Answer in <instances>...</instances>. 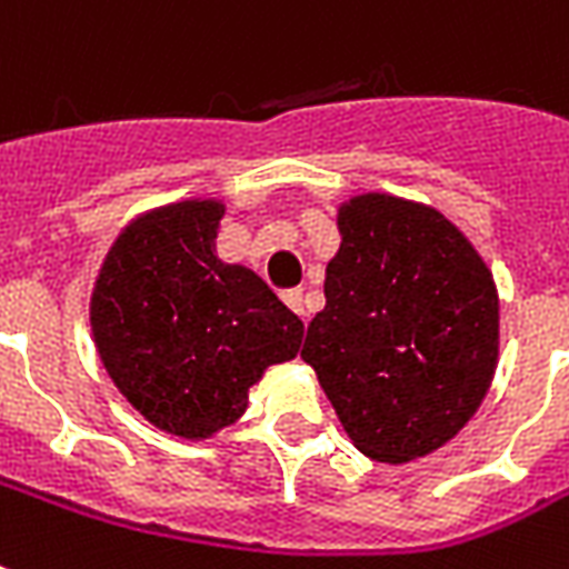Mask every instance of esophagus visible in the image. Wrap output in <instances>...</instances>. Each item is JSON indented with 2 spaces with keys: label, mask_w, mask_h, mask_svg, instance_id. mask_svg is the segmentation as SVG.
Returning a JSON list of instances; mask_svg holds the SVG:
<instances>
[{
  "label": "esophagus",
  "mask_w": 569,
  "mask_h": 569,
  "mask_svg": "<svg viewBox=\"0 0 569 569\" xmlns=\"http://www.w3.org/2000/svg\"><path fill=\"white\" fill-rule=\"evenodd\" d=\"M283 301H286V307L292 310V313L303 316V292H301V289H289V292H283Z\"/></svg>",
  "instance_id": "34e87169"
}]
</instances>
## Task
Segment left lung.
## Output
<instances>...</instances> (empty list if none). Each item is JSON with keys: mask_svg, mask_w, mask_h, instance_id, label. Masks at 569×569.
<instances>
[{"mask_svg": "<svg viewBox=\"0 0 569 569\" xmlns=\"http://www.w3.org/2000/svg\"><path fill=\"white\" fill-rule=\"evenodd\" d=\"M340 247L301 358L342 429L376 462L445 448L498 367V289L487 259L439 208L367 190L337 206Z\"/></svg>", "mask_w": 569, "mask_h": 569, "instance_id": "8db88e82", "label": "left lung"}]
</instances>
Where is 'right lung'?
I'll use <instances>...</instances> for the list:
<instances>
[{"instance_id":"right-lung-1","label":"right lung","mask_w":569,"mask_h":569,"mask_svg":"<svg viewBox=\"0 0 569 569\" xmlns=\"http://www.w3.org/2000/svg\"><path fill=\"white\" fill-rule=\"evenodd\" d=\"M227 202L176 199L124 223L103 256L89 322L103 370L160 432L208 441L244 418L303 322L247 266L217 256Z\"/></svg>"}]
</instances>
